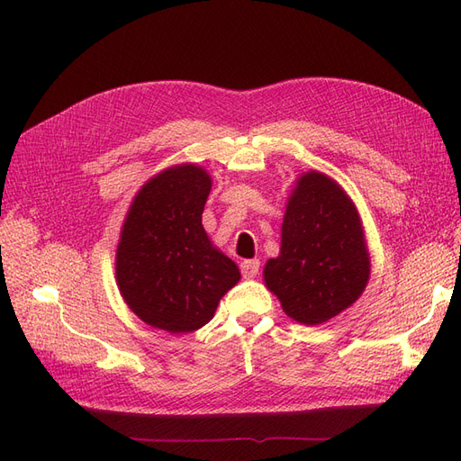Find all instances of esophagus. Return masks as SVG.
<instances>
[{"label": "esophagus", "instance_id": "obj_1", "mask_svg": "<svg viewBox=\"0 0 461 461\" xmlns=\"http://www.w3.org/2000/svg\"><path fill=\"white\" fill-rule=\"evenodd\" d=\"M242 276L244 278H254L259 273V259H246L240 263Z\"/></svg>", "mask_w": 461, "mask_h": 461}]
</instances>
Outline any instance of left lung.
Here are the masks:
<instances>
[{"instance_id":"8db88e82","label":"left lung","mask_w":461,"mask_h":461,"mask_svg":"<svg viewBox=\"0 0 461 461\" xmlns=\"http://www.w3.org/2000/svg\"><path fill=\"white\" fill-rule=\"evenodd\" d=\"M371 276V258L357 207L344 188L319 171L302 173L281 227V254L263 281L302 325H321L350 308Z\"/></svg>"}]
</instances>
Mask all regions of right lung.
I'll use <instances>...</instances> for the list:
<instances>
[{"mask_svg": "<svg viewBox=\"0 0 461 461\" xmlns=\"http://www.w3.org/2000/svg\"><path fill=\"white\" fill-rule=\"evenodd\" d=\"M212 176L200 165L163 169L136 192L122 221L115 278L124 303L146 325L171 334L202 329L240 269L202 225Z\"/></svg>", "mask_w": 461, "mask_h": 461, "instance_id": "obj_1", "label": "right lung"}]
</instances>
